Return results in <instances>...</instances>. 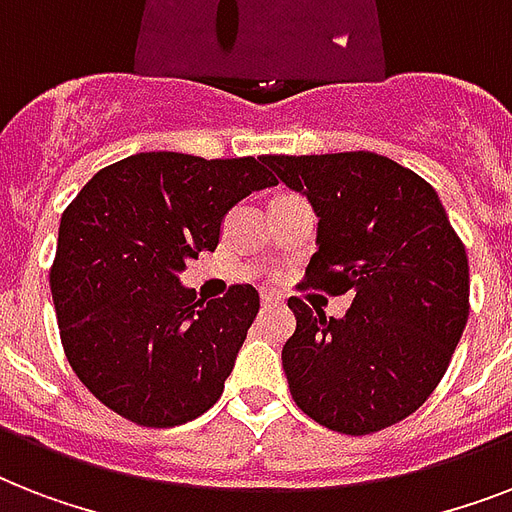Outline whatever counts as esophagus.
<instances>
[{"mask_svg":"<svg viewBox=\"0 0 512 512\" xmlns=\"http://www.w3.org/2000/svg\"><path fill=\"white\" fill-rule=\"evenodd\" d=\"M276 305H284V297L279 292H263V308H276Z\"/></svg>","mask_w":512,"mask_h":512,"instance_id":"esophagus-1","label":"esophagus"}]
</instances>
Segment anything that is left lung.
Returning <instances> with one entry per match:
<instances>
[{"instance_id":"8db88e82","label":"left lung","mask_w":512,"mask_h":512,"mask_svg":"<svg viewBox=\"0 0 512 512\" xmlns=\"http://www.w3.org/2000/svg\"><path fill=\"white\" fill-rule=\"evenodd\" d=\"M319 217L308 284L353 295L342 319L289 297L297 329L281 350L295 404L345 436L417 412L468 324V255L420 175L369 151L263 156Z\"/></svg>"}]
</instances>
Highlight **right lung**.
<instances>
[{
    "label": "right lung",
    "instance_id": "add662e5",
    "mask_svg": "<svg viewBox=\"0 0 512 512\" xmlns=\"http://www.w3.org/2000/svg\"><path fill=\"white\" fill-rule=\"evenodd\" d=\"M271 185L263 159L148 151L100 170L68 204L52 303L68 364L108 409L175 428L223 396L260 295L236 284L204 303L180 273L215 252L233 204Z\"/></svg>",
    "mask_w": 512,
    "mask_h": 512
}]
</instances>
